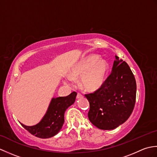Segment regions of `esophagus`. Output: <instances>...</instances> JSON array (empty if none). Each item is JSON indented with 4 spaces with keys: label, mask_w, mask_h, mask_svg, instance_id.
Returning a JSON list of instances; mask_svg holds the SVG:
<instances>
[{
    "label": "esophagus",
    "mask_w": 157,
    "mask_h": 157,
    "mask_svg": "<svg viewBox=\"0 0 157 157\" xmlns=\"http://www.w3.org/2000/svg\"><path fill=\"white\" fill-rule=\"evenodd\" d=\"M82 97H83V96L81 94H79V93H78V94H77V97H76L77 99H79V98H81Z\"/></svg>",
    "instance_id": "obj_1"
}]
</instances>
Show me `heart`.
<instances>
[{"mask_svg":"<svg viewBox=\"0 0 157 157\" xmlns=\"http://www.w3.org/2000/svg\"><path fill=\"white\" fill-rule=\"evenodd\" d=\"M109 64L105 60L99 59L98 55H89L82 59L73 67L70 77L65 79L64 83L68 86L74 84L73 79H80L83 90L94 92L101 89L106 79Z\"/></svg>","mask_w":157,"mask_h":157,"instance_id":"obj_1","label":"heart"}]
</instances>
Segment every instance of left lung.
Wrapping results in <instances>:
<instances>
[{
    "instance_id": "obj_1",
    "label": "left lung",
    "mask_w": 157,
    "mask_h": 157,
    "mask_svg": "<svg viewBox=\"0 0 157 157\" xmlns=\"http://www.w3.org/2000/svg\"><path fill=\"white\" fill-rule=\"evenodd\" d=\"M112 69L101 89L85 95L90 102L89 120L104 130L114 129L125 123L136 102V82L129 65L115 55Z\"/></svg>"
}]
</instances>
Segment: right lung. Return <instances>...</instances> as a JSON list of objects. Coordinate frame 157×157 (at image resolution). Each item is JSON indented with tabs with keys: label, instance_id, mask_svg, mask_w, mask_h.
Returning <instances> with one entry per match:
<instances>
[{
	"label": "right lung",
	"instance_id": "add662e5",
	"mask_svg": "<svg viewBox=\"0 0 157 157\" xmlns=\"http://www.w3.org/2000/svg\"><path fill=\"white\" fill-rule=\"evenodd\" d=\"M77 94L73 92L65 97L52 98L47 111L40 121L32 126L21 125L26 130L40 138H49L56 135L64 123V115L66 110L75 101Z\"/></svg>",
	"mask_w": 157,
	"mask_h": 157
}]
</instances>
